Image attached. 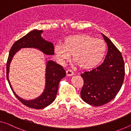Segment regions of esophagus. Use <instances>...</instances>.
<instances>
[{
    "mask_svg": "<svg viewBox=\"0 0 131 131\" xmlns=\"http://www.w3.org/2000/svg\"><path fill=\"white\" fill-rule=\"evenodd\" d=\"M66 75L68 76V77H70V76H72L74 75V72L71 71L70 70H67L66 71Z\"/></svg>",
    "mask_w": 131,
    "mask_h": 131,
    "instance_id": "1",
    "label": "esophagus"
}]
</instances>
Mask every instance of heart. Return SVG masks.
Wrapping results in <instances>:
<instances>
[{"mask_svg":"<svg viewBox=\"0 0 131 131\" xmlns=\"http://www.w3.org/2000/svg\"><path fill=\"white\" fill-rule=\"evenodd\" d=\"M106 46L103 40L95 39L86 34H79L68 36L62 45L54 49L56 57L64 64L72 54V59L79 68L88 70L95 67L104 57Z\"/></svg>","mask_w":131,"mask_h":131,"instance_id":"b5f03b06","label":"heart"}]
</instances>
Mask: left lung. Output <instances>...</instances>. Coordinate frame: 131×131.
I'll use <instances>...</instances> for the list:
<instances>
[{
    "label": "left lung",
    "instance_id": "obj_1",
    "mask_svg": "<svg viewBox=\"0 0 131 131\" xmlns=\"http://www.w3.org/2000/svg\"><path fill=\"white\" fill-rule=\"evenodd\" d=\"M102 34L108 47L104 62L91 71L81 74L83 80L81 98L93 106H103L112 100L121 89L125 77V64L121 52Z\"/></svg>",
    "mask_w": 131,
    "mask_h": 131
}]
</instances>
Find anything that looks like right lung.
<instances>
[{"mask_svg":"<svg viewBox=\"0 0 131 131\" xmlns=\"http://www.w3.org/2000/svg\"><path fill=\"white\" fill-rule=\"evenodd\" d=\"M42 30L35 29L29 32L26 35L20 38V39L13 45L10 49L6 67V77L9 85L13 92L15 96L19 101L28 107L35 109H41L48 106L55 100L57 93L58 87L60 81L66 76V71L62 66L56 63L53 61L46 62L45 69V85L43 91L41 95L38 97H32L29 99H24L17 95L13 89L8 79L10 64L17 51L21 48H34L39 49L45 54L48 55L54 54V46L50 42H48L41 37Z\"/></svg>","mask_w":131,"mask_h":131,"instance_id":"1","label":"right lung"}]
</instances>
